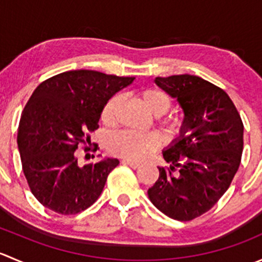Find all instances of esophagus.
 I'll use <instances>...</instances> for the list:
<instances>
[{"instance_id": "esophagus-1", "label": "esophagus", "mask_w": 262, "mask_h": 262, "mask_svg": "<svg viewBox=\"0 0 262 262\" xmlns=\"http://www.w3.org/2000/svg\"><path fill=\"white\" fill-rule=\"evenodd\" d=\"M124 163L128 166H130L132 168H139L141 167V163L138 162H134V161H130V160H124Z\"/></svg>"}]
</instances>
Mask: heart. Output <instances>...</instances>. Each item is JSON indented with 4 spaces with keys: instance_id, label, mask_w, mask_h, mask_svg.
Listing matches in <instances>:
<instances>
[{
    "instance_id": "1",
    "label": "heart",
    "mask_w": 262,
    "mask_h": 262,
    "mask_svg": "<svg viewBox=\"0 0 262 262\" xmlns=\"http://www.w3.org/2000/svg\"><path fill=\"white\" fill-rule=\"evenodd\" d=\"M134 97L149 114L155 116L166 114L171 107V99L168 95L156 87L138 90L134 94ZM121 101V95H114L105 102L100 114L101 123L105 126L113 128L118 124ZM160 126L168 136H178L182 132L184 124L180 119L170 118L160 121ZM160 146V137L155 133L138 134L133 132H123L112 136L107 142L110 153L130 161H144L155 153Z\"/></svg>"
}]
</instances>
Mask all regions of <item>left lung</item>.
Returning a JSON list of instances; mask_svg holds the SVG:
<instances>
[{
	"label": "left lung",
	"instance_id": "obj_1",
	"mask_svg": "<svg viewBox=\"0 0 262 262\" xmlns=\"http://www.w3.org/2000/svg\"><path fill=\"white\" fill-rule=\"evenodd\" d=\"M155 81L178 99L185 118L180 138L163 150L170 167H158L160 178L148 196L170 218L192 221L212 209L233 180L244 149V123L227 92L198 76Z\"/></svg>",
	"mask_w": 262,
	"mask_h": 262
}]
</instances>
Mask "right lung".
Listing matches in <instances>:
<instances>
[{"mask_svg":"<svg viewBox=\"0 0 262 262\" xmlns=\"http://www.w3.org/2000/svg\"><path fill=\"white\" fill-rule=\"evenodd\" d=\"M90 70L68 71L43 81L26 102L17 130L24 175L41 205L75 215L101 195L116 158L80 167L76 150L91 149L105 102L133 82Z\"/></svg>","mask_w":262,"mask_h":262,"instance_id":"1","label":"right lung"}]
</instances>
